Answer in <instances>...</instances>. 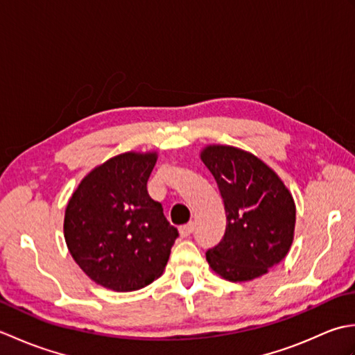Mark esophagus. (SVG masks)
<instances>
[{
    "label": "esophagus",
    "mask_w": 355,
    "mask_h": 355,
    "mask_svg": "<svg viewBox=\"0 0 355 355\" xmlns=\"http://www.w3.org/2000/svg\"><path fill=\"white\" fill-rule=\"evenodd\" d=\"M193 232V223H187L184 225H180V235L183 238H187Z\"/></svg>",
    "instance_id": "1"
}]
</instances>
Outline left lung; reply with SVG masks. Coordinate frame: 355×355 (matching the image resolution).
<instances>
[{
    "label": "left lung",
    "instance_id": "obj_1",
    "mask_svg": "<svg viewBox=\"0 0 355 355\" xmlns=\"http://www.w3.org/2000/svg\"><path fill=\"white\" fill-rule=\"evenodd\" d=\"M201 160L225 209L223 239L206 252L215 273L232 282L267 273L288 253L296 206L288 189L259 158L232 146H207Z\"/></svg>",
    "mask_w": 355,
    "mask_h": 355
}]
</instances>
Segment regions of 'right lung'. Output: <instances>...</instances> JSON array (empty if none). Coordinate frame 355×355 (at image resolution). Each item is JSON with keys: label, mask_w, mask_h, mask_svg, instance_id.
<instances>
[{"label": "right lung", "mask_w": 355, "mask_h": 355, "mask_svg": "<svg viewBox=\"0 0 355 355\" xmlns=\"http://www.w3.org/2000/svg\"><path fill=\"white\" fill-rule=\"evenodd\" d=\"M157 154H120L82 180L64 220L67 247L105 288L134 291L163 273L178 230L146 184Z\"/></svg>", "instance_id": "1"}]
</instances>
